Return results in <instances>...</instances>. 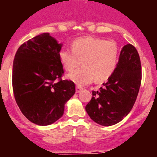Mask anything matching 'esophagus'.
<instances>
[{"label": "esophagus", "instance_id": "obj_1", "mask_svg": "<svg viewBox=\"0 0 157 157\" xmlns=\"http://www.w3.org/2000/svg\"><path fill=\"white\" fill-rule=\"evenodd\" d=\"M82 90V87H80V86H76V88H75V91H76V93H80L81 92V91Z\"/></svg>", "mask_w": 157, "mask_h": 157}]
</instances>
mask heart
<instances>
[{
	"mask_svg": "<svg viewBox=\"0 0 157 157\" xmlns=\"http://www.w3.org/2000/svg\"><path fill=\"white\" fill-rule=\"evenodd\" d=\"M59 56L65 70L71 71L80 65L82 67L71 72L67 79L79 86L95 79L104 82L114 73L119 60V48L115 41L92 37H81L72 43V49L63 48Z\"/></svg>",
	"mask_w": 157,
	"mask_h": 157,
	"instance_id": "b5f03b06",
	"label": "heart"
}]
</instances>
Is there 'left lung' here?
Returning a JSON list of instances; mask_svg holds the SVG:
<instances>
[{"label":"left lung","mask_w":157,"mask_h":157,"mask_svg":"<svg viewBox=\"0 0 157 157\" xmlns=\"http://www.w3.org/2000/svg\"><path fill=\"white\" fill-rule=\"evenodd\" d=\"M141 81L139 55L135 47L127 44L122 48L114 73L99 91L92 92V99L86 106L89 116L105 127L123 120L135 103Z\"/></svg>","instance_id":"8db88e82"}]
</instances>
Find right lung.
<instances>
[{"label":"right lung","mask_w":157,"mask_h":157,"mask_svg":"<svg viewBox=\"0 0 157 157\" xmlns=\"http://www.w3.org/2000/svg\"><path fill=\"white\" fill-rule=\"evenodd\" d=\"M63 46L48 33L23 43L12 67V88L16 103L27 120L50 125L64 112L65 104L75 93V83L62 80L59 52Z\"/></svg>","instance_id":"right-lung-1"}]
</instances>
